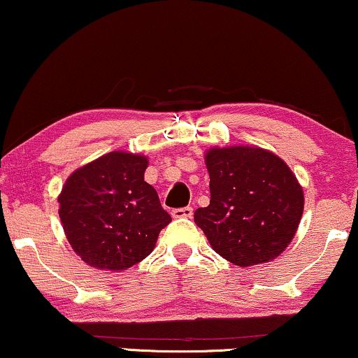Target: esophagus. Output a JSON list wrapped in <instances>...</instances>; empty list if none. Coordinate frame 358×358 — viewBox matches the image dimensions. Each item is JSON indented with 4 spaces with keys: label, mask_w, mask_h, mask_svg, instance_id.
Here are the masks:
<instances>
[{
    "label": "esophagus",
    "mask_w": 358,
    "mask_h": 358,
    "mask_svg": "<svg viewBox=\"0 0 358 358\" xmlns=\"http://www.w3.org/2000/svg\"><path fill=\"white\" fill-rule=\"evenodd\" d=\"M171 216H173V218H192V216H193V208L192 206L176 208V210L171 211Z\"/></svg>",
    "instance_id": "34e87169"
}]
</instances>
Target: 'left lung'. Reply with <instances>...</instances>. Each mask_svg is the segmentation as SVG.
Returning a JSON list of instances; mask_svg holds the SVG:
<instances>
[{"instance_id": "8db88e82", "label": "left lung", "mask_w": 358, "mask_h": 358, "mask_svg": "<svg viewBox=\"0 0 358 358\" xmlns=\"http://www.w3.org/2000/svg\"><path fill=\"white\" fill-rule=\"evenodd\" d=\"M205 162L211 200L194 211V223L213 250L239 268L275 259L292 241L304 211L296 175L259 147H215Z\"/></svg>"}]
</instances>
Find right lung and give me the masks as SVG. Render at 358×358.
I'll return each mask as SVG.
<instances>
[{
	"instance_id": "obj_1",
	"label": "right lung",
	"mask_w": 358,
	"mask_h": 358,
	"mask_svg": "<svg viewBox=\"0 0 358 358\" xmlns=\"http://www.w3.org/2000/svg\"><path fill=\"white\" fill-rule=\"evenodd\" d=\"M148 160L110 152L80 166L59 194V218L67 241L97 269L132 268L150 255L171 216L143 180Z\"/></svg>"
}]
</instances>
